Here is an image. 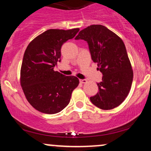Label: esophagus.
I'll return each mask as SVG.
<instances>
[{
	"instance_id": "34e87169",
	"label": "esophagus",
	"mask_w": 151,
	"mask_h": 151,
	"mask_svg": "<svg viewBox=\"0 0 151 151\" xmlns=\"http://www.w3.org/2000/svg\"><path fill=\"white\" fill-rule=\"evenodd\" d=\"M79 81H80L81 83H82V84H84V83H86V81H87V80L86 79H79Z\"/></svg>"
}]
</instances>
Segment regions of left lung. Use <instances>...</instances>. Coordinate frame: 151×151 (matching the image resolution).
<instances>
[{"label": "left lung", "instance_id": "8db88e82", "mask_svg": "<svg viewBox=\"0 0 151 151\" xmlns=\"http://www.w3.org/2000/svg\"><path fill=\"white\" fill-rule=\"evenodd\" d=\"M75 40L87 42L91 60L103 74L102 81L97 83L98 93L90 97L91 103L104 110L119 106L129 94L133 77L123 40L101 25L88 26Z\"/></svg>", "mask_w": 151, "mask_h": 151}]
</instances>
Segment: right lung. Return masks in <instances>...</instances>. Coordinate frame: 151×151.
Masks as SVG:
<instances>
[{
	"label": "right lung",
	"instance_id": "obj_1",
	"mask_svg": "<svg viewBox=\"0 0 151 151\" xmlns=\"http://www.w3.org/2000/svg\"><path fill=\"white\" fill-rule=\"evenodd\" d=\"M79 30L50 29L32 40L26 48L20 84L29 103L42 113L54 114L63 110L79 84L77 77L54 71L57 62L61 61L62 45Z\"/></svg>",
	"mask_w": 151,
	"mask_h": 151
}]
</instances>
